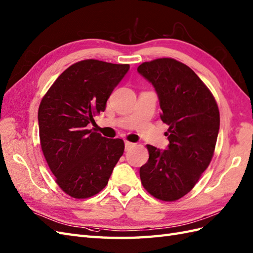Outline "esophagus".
Returning a JSON list of instances; mask_svg holds the SVG:
<instances>
[{
  "instance_id": "34e87169",
  "label": "esophagus",
  "mask_w": 253,
  "mask_h": 253,
  "mask_svg": "<svg viewBox=\"0 0 253 253\" xmlns=\"http://www.w3.org/2000/svg\"><path fill=\"white\" fill-rule=\"evenodd\" d=\"M133 145H134V143L129 142V141H125V148H126V150L129 149V148H131V146H133Z\"/></svg>"
}]
</instances>
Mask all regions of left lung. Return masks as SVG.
<instances>
[{"label":"left lung","instance_id":"8db88e82","mask_svg":"<svg viewBox=\"0 0 253 253\" xmlns=\"http://www.w3.org/2000/svg\"><path fill=\"white\" fill-rule=\"evenodd\" d=\"M138 72L154 86L169 126L167 150L148 144L149 161L140 179L152 196L178 201L189 193L209 166L220 128L218 104L193 70L172 58L143 62Z\"/></svg>","mask_w":253,"mask_h":253}]
</instances>
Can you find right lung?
Returning a JSON list of instances; mask_svg holds the SVG:
<instances>
[{"label": "right lung", "mask_w": 253, "mask_h": 253, "mask_svg": "<svg viewBox=\"0 0 253 253\" xmlns=\"http://www.w3.org/2000/svg\"><path fill=\"white\" fill-rule=\"evenodd\" d=\"M129 64L96 59L76 62L58 76L39 107L40 142L56 183L73 198L102 191L124 153L122 139H108L87 125L103 112Z\"/></svg>", "instance_id": "right-lung-1"}]
</instances>
